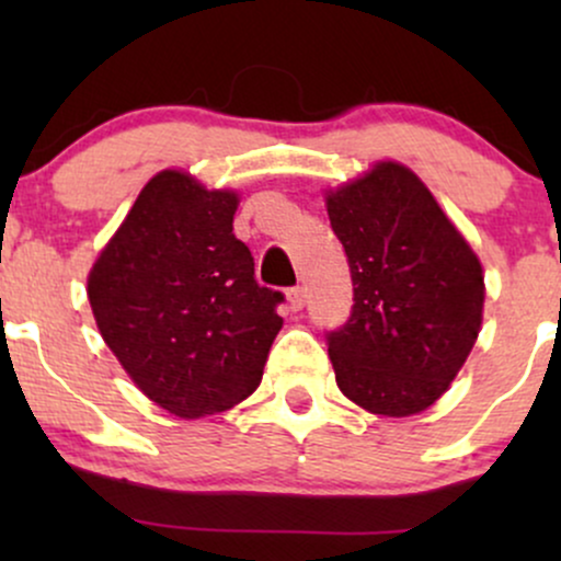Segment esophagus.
Wrapping results in <instances>:
<instances>
[{"label": "esophagus", "mask_w": 561, "mask_h": 561, "mask_svg": "<svg viewBox=\"0 0 561 561\" xmlns=\"http://www.w3.org/2000/svg\"><path fill=\"white\" fill-rule=\"evenodd\" d=\"M287 302H289V311H300V308L306 306V289L302 287L287 289Z\"/></svg>", "instance_id": "esophagus-1"}]
</instances>
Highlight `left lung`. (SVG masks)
I'll return each instance as SVG.
<instances>
[{
  "label": "left lung",
  "mask_w": 561,
  "mask_h": 561,
  "mask_svg": "<svg viewBox=\"0 0 561 561\" xmlns=\"http://www.w3.org/2000/svg\"><path fill=\"white\" fill-rule=\"evenodd\" d=\"M324 203L353 282L351 319L327 337L337 388L371 414H420L450 388L480 334L478 253L398 160H377L327 190Z\"/></svg>",
  "instance_id": "1"
}]
</instances>
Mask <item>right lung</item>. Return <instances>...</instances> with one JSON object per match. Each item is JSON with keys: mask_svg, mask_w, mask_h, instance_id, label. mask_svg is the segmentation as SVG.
<instances>
[{"mask_svg": "<svg viewBox=\"0 0 561 561\" xmlns=\"http://www.w3.org/2000/svg\"><path fill=\"white\" fill-rule=\"evenodd\" d=\"M240 195L156 173L87 276L96 330L131 382L179 420L221 414L259 390L282 330V293L255 282L234 237Z\"/></svg>", "mask_w": 561, "mask_h": 561, "instance_id": "1", "label": "right lung"}]
</instances>
